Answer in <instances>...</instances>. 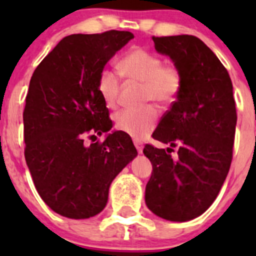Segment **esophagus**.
<instances>
[{"label":"esophagus","instance_id":"obj_1","mask_svg":"<svg viewBox=\"0 0 256 256\" xmlns=\"http://www.w3.org/2000/svg\"><path fill=\"white\" fill-rule=\"evenodd\" d=\"M133 144H134L136 148H137V151H138V154H142V151H144V144H142L141 141H138V140H134L133 141Z\"/></svg>","mask_w":256,"mask_h":256}]
</instances>
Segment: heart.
<instances>
[{
  "instance_id": "heart-1",
  "label": "heart",
  "mask_w": 256,
  "mask_h": 256,
  "mask_svg": "<svg viewBox=\"0 0 256 256\" xmlns=\"http://www.w3.org/2000/svg\"><path fill=\"white\" fill-rule=\"evenodd\" d=\"M119 72L128 83L142 84V102H155L165 108L173 105L183 88V76L180 68L164 62L162 56L144 47L130 50L120 60ZM97 91L105 105L116 108L122 92L120 80L110 70H102L97 78ZM159 112L154 105L140 110H123L115 115L118 130L134 138H144L156 126Z\"/></svg>"
}]
</instances>
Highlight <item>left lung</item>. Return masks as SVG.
<instances>
[{
    "instance_id": "8db88e82",
    "label": "left lung",
    "mask_w": 256,
    "mask_h": 256,
    "mask_svg": "<svg viewBox=\"0 0 256 256\" xmlns=\"http://www.w3.org/2000/svg\"><path fill=\"white\" fill-rule=\"evenodd\" d=\"M156 51L182 72L183 88L162 115L148 144L152 164L144 201L158 216L186 222L201 216L218 196L232 162L237 112L230 74L216 54L195 36L152 37ZM178 147V158L171 156ZM174 151V150H173Z\"/></svg>"
}]
</instances>
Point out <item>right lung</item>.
I'll return each mask as SVG.
<instances>
[{
    "mask_svg": "<svg viewBox=\"0 0 256 256\" xmlns=\"http://www.w3.org/2000/svg\"><path fill=\"white\" fill-rule=\"evenodd\" d=\"M133 37L126 30L68 36L32 76L22 112L24 156L37 192L60 216L86 219L102 212L112 180L137 156L120 130L84 144L112 128L97 78Z\"/></svg>",
    "mask_w": 256,
    "mask_h": 256,
    "instance_id": "right-lung-1",
    "label": "right lung"
}]
</instances>
